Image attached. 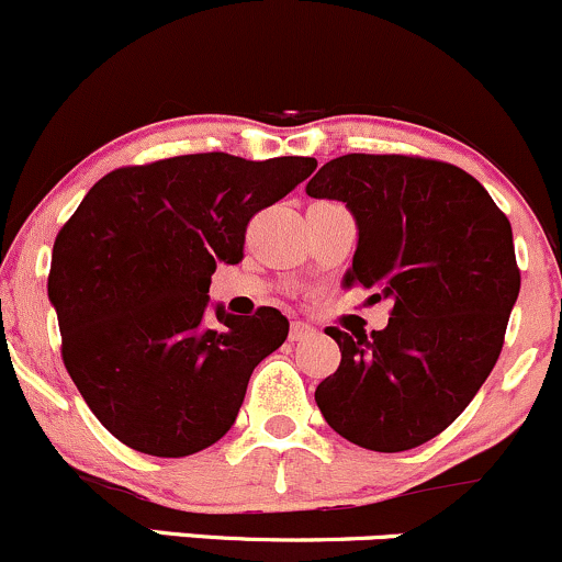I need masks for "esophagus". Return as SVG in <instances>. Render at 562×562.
Returning <instances> with one entry per match:
<instances>
[{
    "label": "esophagus",
    "instance_id": "obj_1",
    "mask_svg": "<svg viewBox=\"0 0 562 562\" xmlns=\"http://www.w3.org/2000/svg\"><path fill=\"white\" fill-rule=\"evenodd\" d=\"M313 334H315V329L307 324V321H294L292 331H289V339H292V342H302V339L313 337Z\"/></svg>",
    "mask_w": 562,
    "mask_h": 562
}]
</instances>
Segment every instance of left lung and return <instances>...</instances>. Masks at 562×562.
<instances>
[{
    "mask_svg": "<svg viewBox=\"0 0 562 562\" xmlns=\"http://www.w3.org/2000/svg\"><path fill=\"white\" fill-rule=\"evenodd\" d=\"M305 191L356 217L342 286L393 300L382 331L326 329L342 361L315 403L361 449H417L468 408L499 358L520 292L509 220L464 169L414 156H339Z\"/></svg>",
    "mask_w": 562,
    "mask_h": 562,
    "instance_id": "8db88e82",
    "label": "left lung"
}]
</instances>
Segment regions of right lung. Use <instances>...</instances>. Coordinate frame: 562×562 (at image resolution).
Wrapping results in <instances>:
<instances>
[{
	"label": "right lung",
	"mask_w": 562,
	"mask_h": 562,
	"mask_svg": "<svg viewBox=\"0 0 562 562\" xmlns=\"http://www.w3.org/2000/svg\"><path fill=\"white\" fill-rule=\"evenodd\" d=\"M307 156L247 161L191 154L113 169L90 188L53 247L47 294L63 363L100 425L150 457L217 443L255 366L279 350L276 307L206 326L220 262L244 260L251 214L315 169Z\"/></svg>",
	"instance_id": "right-lung-1"
}]
</instances>
